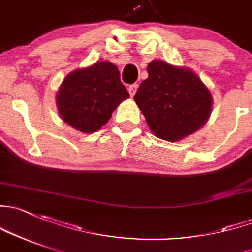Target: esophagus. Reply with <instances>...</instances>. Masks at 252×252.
Segmentation results:
<instances>
[{"instance_id": "obj_1", "label": "esophagus", "mask_w": 252, "mask_h": 252, "mask_svg": "<svg viewBox=\"0 0 252 252\" xmlns=\"http://www.w3.org/2000/svg\"><path fill=\"white\" fill-rule=\"evenodd\" d=\"M128 91H129V94H130V96L133 97L135 95V93H136V91H137V84H131V86H129Z\"/></svg>"}]
</instances>
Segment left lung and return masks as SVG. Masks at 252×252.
Masks as SVG:
<instances>
[{"mask_svg": "<svg viewBox=\"0 0 252 252\" xmlns=\"http://www.w3.org/2000/svg\"><path fill=\"white\" fill-rule=\"evenodd\" d=\"M134 100L152 133L166 141L199 130L211 113L210 91L193 71L153 60Z\"/></svg>", "mask_w": 252, "mask_h": 252, "instance_id": "8db88e82", "label": "left lung"}]
</instances>
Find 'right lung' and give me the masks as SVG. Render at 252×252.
Returning a JSON list of instances; mask_svg holds the SVG:
<instances>
[{"mask_svg":"<svg viewBox=\"0 0 252 252\" xmlns=\"http://www.w3.org/2000/svg\"><path fill=\"white\" fill-rule=\"evenodd\" d=\"M128 97L117 66L99 62L66 76L58 91L57 107L68 126L91 134L105 126L117 106Z\"/></svg>","mask_w":252,"mask_h":252,"instance_id":"1","label":"right lung"}]
</instances>
